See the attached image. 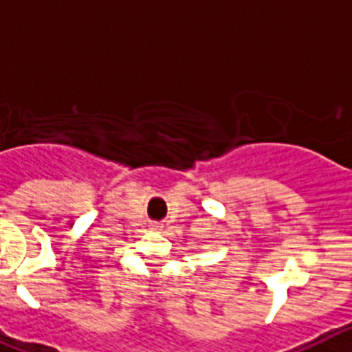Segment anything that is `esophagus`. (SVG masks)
<instances>
[{
  "instance_id": "obj_1",
  "label": "esophagus",
  "mask_w": 352,
  "mask_h": 352,
  "mask_svg": "<svg viewBox=\"0 0 352 352\" xmlns=\"http://www.w3.org/2000/svg\"><path fill=\"white\" fill-rule=\"evenodd\" d=\"M162 226L161 224H151V230H161Z\"/></svg>"
}]
</instances>
